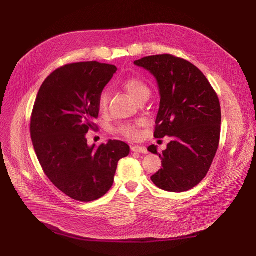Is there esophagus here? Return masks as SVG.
<instances>
[{
	"instance_id": "1",
	"label": "esophagus",
	"mask_w": 256,
	"mask_h": 256,
	"mask_svg": "<svg viewBox=\"0 0 256 256\" xmlns=\"http://www.w3.org/2000/svg\"><path fill=\"white\" fill-rule=\"evenodd\" d=\"M132 152H140V154H147V150L145 148L144 146H140V145H134L130 147Z\"/></svg>"
}]
</instances>
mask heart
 <instances>
[{
    "label": "heart",
    "mask_w": 256,
    "mask_h": 256,
    "mask_svg": "<svg viewBox=\"0 0 256 256\" xmlns=\"http://www.w3.org/2000/svg\"><path fill=\"white\" fill-rule=\"evenodd\" d=\"M124 90L130 94V96L136 100H139L141 98L145 96H150V90L147 84L139 78L130 76L128 78L124 84H122ZM108 104H109V94L106 90H102L98 96V106L100 112H104L108 108ZM140 124V121H136V122H126L121 124L117 126L116 132L119 135L124 136L128 139H136L139 137L140 132L138 130V126Z\"/></svg>",
    "instance_id": "1"
}]
</instances>
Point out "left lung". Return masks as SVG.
Here are the masks:
<instances>
[{
	"mask_svg": "<svg viewBox=\"0 0 256 256\" xmlns=\"http://www.w3.org/2000/svg\"><path fill=\"white\" fill-rule=\"evenodd\" d=\"M150 70L160 88V109L154 136H169L167 150L158 154L162 166L152 176L167 192H186L202 180L218 150L221 106L216 91L191 62L170 54L144 57L134 62Z\"/></svg>",
	"mask_w": 256,
	"mask_h": 256,
	"instance_id": "left-lung-1",
	"label": "left lung"
}]
</instances>
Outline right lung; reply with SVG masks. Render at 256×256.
<instances>
[{
  "label": "right lung",
  "instance_id": "obj_1",
  "mask_svg": "<svg viewBox=\"0 0 256 256\" xmlns=\"http://www.w3.org/2000/svg\"><path fill=\"white\" fill-rule=\"evenodd\" d=\"M116 70L96 61L66 64L44 80L34 102L30 132L39 163L54 186L82 202L111 189L118 160L130 154L122 141L89 147L86 139L96 130L98 96Z\"/></svg>",
  "mask_w": 256,
  "mask_h": 256
}]
</instances>
